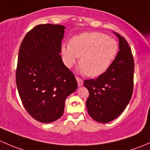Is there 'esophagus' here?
I'll return each instance as SVG.
<instances>
[{"mask_svg": "<svg viewBox=\"0 0 150 150\" xmlns=\"http://www.w3.org/2000/svg\"><path fill=\"white\" fill-rule=\"evenodd\" d=\"M76 80L78 82V87H80V86H83V80L82 79H80L79 78H76Z\"/></svg>", "mask_w": 150, "mask_h": 150, "instance_id": "34e87169", "label": "esophagus"}]
</instances>
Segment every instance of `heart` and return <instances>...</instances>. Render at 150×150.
Returning <instances> with one entry per match:
<instances>
[{
    "mask_svg": "<svg viewBox=\"0 0 150 150\" xmlns=\"http://www.w3.org/2000/svg\"><path fill=\"white\" fill-rule=\"evenodd\" d=\"M119 45L113 38L100 32L83 33L61 47L63 60L71 67L78 58L81 71L88 77H97L107 70L116 58Z\"/></svg>",
    "mask_w": 150,
    "mask_h": 150,
    "instance_id": "b5f03b06",
    "label": "heart"
}]
</instances>
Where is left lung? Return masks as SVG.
<instances>
[{
	"instance_id": "1",
	"label": "left lung",
	"mask_w": 150,
	"mask_h": 150,
	"mask_svg": "<svg viewBox=\"0 0 150 150\" xmlns=\"http://www.w3.org/2000/svg\"><path fill=\"white\" fill-rule=\"evenodd\" d=\"M113 34L119 42L116 58L98 78L84 80L83 83L89 91L86 101L88 112L93 119L103 124L120 116L133 92L134 64L130 47L120 34Z\"/></svg>"
}]
</instances>
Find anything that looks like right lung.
Listing matches in <instances>:
<instances>
[{
	"label": "right lung",
	"mask_w": 150,
	"mask_h": 150,
	"mask_svg": "<svg viewBox=\"0 0 150 150\" xmlns=\"http://www.w3.org/2000/svg\"><path fill=\"white\" fill-rule=\"evenodd\" d=\"M64 26L40 24L26 34L19 49L16 86L27 112L42 123L62 116L64 100L78 88L61 58Z\"/></svg>",
	"instance_id": "right-lung-1"
}]
</instances>
